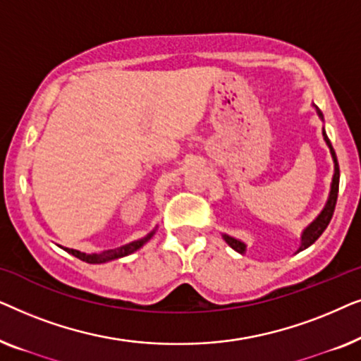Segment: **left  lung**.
Here are the masks:
<instances>
[{
	"label": "left lung",
	"instance_id": "obj_1",
	"mask_svg": "<svg viewBox=\"0 0 361 361\" xmlns=\"http://www.w3.org/2000/svg\"><path fill=\"white\" fill-rule=\"evenodd\" d=\"M315 111H317V115L320 120L324 121V115L322 111L319 110V106H315ZM322 136H324V141L325 145L329 146L330 149V156H332V161H334V176H332V184H330V192H329V199L325 202L324 209L320 210V214L315 216V219L310 221V224L305 226L302 230V233H300V245L295 253H299V251H304L305 248H309L310 245L315 243V240L319 238L320 235L324 233V230L327 228V225L330 224V220H332V215H334V210H335V204H337V197H338V182H340V169H338V161H337V156H335V151L332 147V142H330L327 133H325V128H322ZM224 236V240L226 241V245L231 246L236 253L240 255H245L246 253V243L245 241H241L238 238H235V236H230L226 233H221Z\"/></svg>",
	"mask_w": 361,
	"mask_h": 361
}]
</instances>
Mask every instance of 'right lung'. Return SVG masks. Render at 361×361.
<instances>
[{
    "label": "right lung",
    "instance_id": "right-lung-1",
    "mask_svg": "<svg viewBox=\"0 0 361 361\" xmlns=\"http://www.w3.org/2000/svg\"><path fill=\"white\" fill-rule=\"evenodd\" d=\"M157 228V226H156ZM156 228L149 231L146 236H142V238L140 240H135L131 241V243L128 245H123V246H118V248H113V250H106L103 251V253H93V255H87V253H82V251L78 250H72V248H63V246H61V248H63L67 251V253H71L75 256V258L85 261V263H90V264H102V263H106V261H113V259H118V258H123V256H128L131 253H135V251H137L141 248V246H145L147 241H149L152 236H154L156 233Z\"/></svg>",
    "mask_w": 361,
    "mask_h": 361
}]
</instances>
